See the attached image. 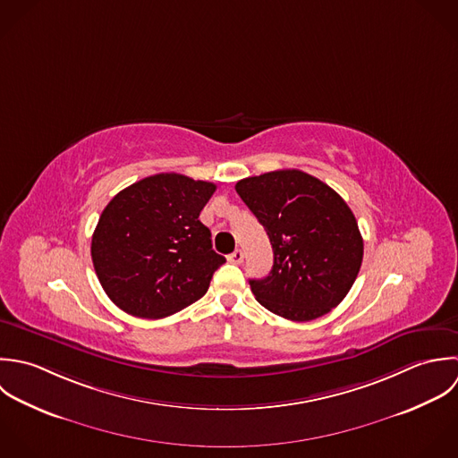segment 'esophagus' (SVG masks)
I'll use <instances>...</instances> for the list:
<instances>
[{"instance_id":"34e87169","label":"esophagus","mask_w":458,"mask_h":458,"mask_svg":"<svg viewBox=\"0 0 458 458\" xmlns=\"http://www.w3.org/2000/svg\"><path fill=\"white\" fill-rule=\"evenodd\" d=\"M229 261L234 265H242L243 263V252L240 249H236L233 254H229Z\"/></svg>"}]
</instances>
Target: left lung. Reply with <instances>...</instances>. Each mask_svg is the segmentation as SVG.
Returning a JSON list of instances; mask_svg holds the SVG:
<instances>
[{
  "instance_id": "8db88e82",
  "label": "left lung",
  "mask_w": 458,
  "mask_h": 458,
  "mask_svg": "<svg viewBox=\"0 0 458 458\" xmlns=\"http://www.w3.org/2000/svg\"><path fill=\"white\" fill-rule=\"evenodd\" d=\"M234 188L274 249L270 274L250 281L256 301L292 321L316 319L339 304L364 254L357 220L341 195L295 168L245 177Z\"/></svg>"
}]
</instances>
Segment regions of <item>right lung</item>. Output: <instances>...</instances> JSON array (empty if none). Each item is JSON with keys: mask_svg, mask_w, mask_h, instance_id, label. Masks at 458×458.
Listing matches in <instances>:
<instances>
[{"mask_svg": "<svg viewBox=\"0 0 458 458\" xmlns=\"http://www.w3.org/2000/svg\"><path fill=\"white\" fill-rule=\"evenodd\" d=\"M216 186L182 174L149 175L119 191L92 234V263L110 301L139 318L170 316L206 295L225 258L199 220Z\"/></svg>", "mask_w": 458, "mask_h": 458, "instance_id": "right-lung-1", "label": "right lung"}]
</instances>
